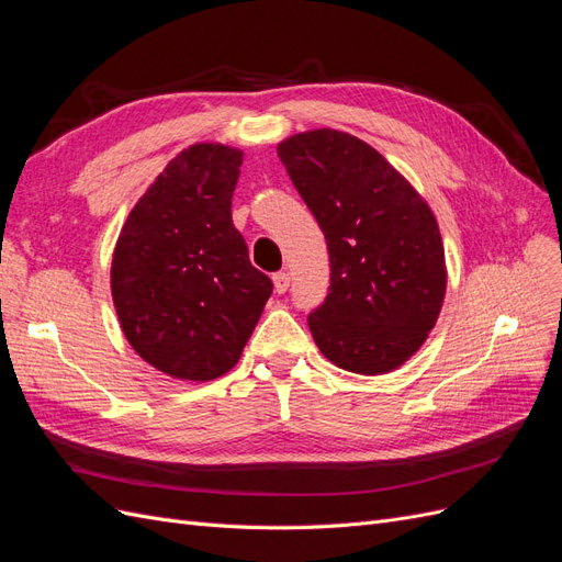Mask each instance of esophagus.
<instances>
[{
    "label": "esophagus",
    "mask_w": 562,
    "mask_h": 562,
    "mask_svg": "<svg viewBox=\"0 0 562 562\" xmlns=\"http://www.w3.org/2000/svg\"><path fill=\"white\" fill-rule=\"evenodd\" d=\"M274 291L281 295V293H285L288 291V285H291V277H288V271H277L274 277Z\"/></svg>",
    "instance_id": "34e87169"
}]
</instances>
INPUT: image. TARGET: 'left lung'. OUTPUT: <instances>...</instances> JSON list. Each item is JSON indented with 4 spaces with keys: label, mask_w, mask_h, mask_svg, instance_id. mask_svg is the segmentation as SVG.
<instances>
[{
    "label": "left lung",
    "mask_w": 562,
    "mask_h": 562,
    "mask_svg": "<svg viewBox=\"0 0 562 562\" xmlns=\"http://www.w3.org/2000/svg\"><path fill=\"white\" fill-rule=\"evenodd\" d=\"M277 151L328 244L330 293L307 318L316 347L359 375L401 368L446 300V250L429 203L345 131L295 133Z\"/></svg>",
    "instance_id": "1"
}]
</instances>
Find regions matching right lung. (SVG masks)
<instances>
[{"mask_svg": "<svg viewBox=\"0 0 562 562\" xmlns=\"http://www.w3.org/2000/svg\"><path fill=\"white\" fill-rule=\"evenodd\" d=\"M244 151L196 143L168 161L119 232L112 300L128 345L168 378L225 375L262 316L271 281L232 223Z\"/></svg>", "mask_w": 562, "mask_h": 562, "instance_id": "1", "label": "right lung"}]
</instances>
